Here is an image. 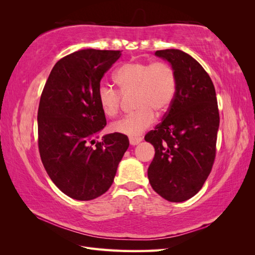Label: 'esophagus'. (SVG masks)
<instances>
[{
	"label": "esophagus",
	"instance_id": "obj_1",
	"mask_svg": "<svg viewBox=\"0 0 255 255\" xmlns=\"http://www.w3.org/2000/svg\"><path fill=\"white\" fill-rule=\"evenodd\" d=\"M142 140L141 137H129V143L132 145H136Z\"/></svg>",
	"mask_w": 255,
	"mask_h": 255
}]
</instances>
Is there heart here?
Returning <instances> with one entry per match:
<instances>
[{
	"instance_id": "obj_1",
	"label": "heart",
	"mask_w": 255,
	"mask_h": 255,
	"mask_svg": "<svg viewBox=\"0 0 255 255\" xmlns=\"http://www.w3.org/2000/svg\"><path fill=\"white\" fill-rule=\"evenodd\" d=\"M120 90L101 84L98 88V101L107 117L119 114L122 95L135 94L136 112L112 125L116 133L128 136L139 135L155 119V111L164 114L173 100L176 78L172 67L165 61H132L120 67L115 75Z\"/></svg>"
}]
</instances>
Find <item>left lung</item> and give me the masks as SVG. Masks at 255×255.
I'll use <instances>...</instances> for the list:
<instances>
[{
  "label": "left lung",
  "instance_id": "8db88e82",
  "mask_svg": "<svg viewBox=\"0 0 255 255\" xmlns=\"http://www.w3.org/2000/svg\"><path fill=\"white\" fill-rule=\"evenodd\" d=\"M171 64L176 88L163 121L144 136L155 155L148 169L152 188L183 202L202 188L216 157L219 111L214 84L198 61L181 50L156 51Z\"/></svg>",
  "mask_w": 255,
  "mask_h": 255
}]
</instances>
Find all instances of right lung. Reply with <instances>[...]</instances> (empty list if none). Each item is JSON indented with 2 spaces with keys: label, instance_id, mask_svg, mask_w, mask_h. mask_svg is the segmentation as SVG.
Here are the masks:
<instances>
[{
  "label": "right lung",
  "instance_id": "add662e5",
  "mask_svg": "<svg viewBox=\"0 0 255 255\" xmlns=\"http://www.w3.org/2000/svg\"><path fill=\"white\" fill-rule=\"evenodd\" d=\"M120 56V51L95 49L69 54L53 67L40 97L37 120L42 164L53 183L80 201L109 190L129 144L128 136L119 133L96 141L106 126L98 88Z\"/></svg>",
  "mask_w": 255,
  "mask_h": 255
}]
</instances>
